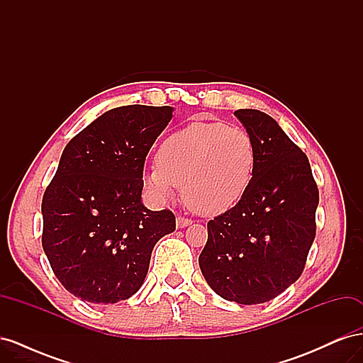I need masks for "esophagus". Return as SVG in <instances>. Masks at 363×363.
<instances>
[{"instance_id": "obj_1", "label": "esophagus", "mask_w": 363, "mask_h": 363, "mask_svg": "<svg viewBox=\"0 0 363 363\" xmlns=\"http://www.w3.org/2000/svg\"><path fill=\"white\" fill-rule=\"evenodd\" d=\"M192 224V221L189 218H184V216H177V227L179 228H184V227H188V225H191Z\"/></svg>"}]
</instances>
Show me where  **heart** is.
<instances>
[{"label":"heart","instance_id":"b5f03b06","mask_svg":"<svg viewBox=\"0 0 363 363\" xmlns=\"http://www.w3.org/2000/svg\"><path fill=\"white\" fill-rule=\"evenodd\" d=\"M257 147L240 127L192 123L162 142L147 184L160 199H171L182 186L192 212L216 216L230 211L247 194L255 177Z\"/></svg>","mask_w":363,"mask_h":363}]
</instances>
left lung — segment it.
<instances>
[{"label":"left lung","mask_w":363,"mask_h":363,"mask_svg":"<svg viewBox=\"0 0 363 363\" xmlns=\"http://www.w3.org/2000/svg\"><path fill=\"white\" fill-rule=\"evenodd\" d=\"M257 147L255 177L240 201L207 223L199 257L224 300L267 303L298 280L316 233L320 192L307 156L269 115L235 112Z\"/></svg>","instance_id":"obj_1"}]
</instances>
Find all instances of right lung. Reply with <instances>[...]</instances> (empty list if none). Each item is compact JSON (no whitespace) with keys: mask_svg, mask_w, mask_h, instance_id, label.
Wrapping results in <instances>:
<instances>
[{"mask_svg":"<svg viewBox=\"0 0 363 363\" xmlns=\"http://www.w3.org/2000/svg\"><path fill=\"white\" fill-rule=\"evenodd\" d=\"M169 106H123L96 118L65 147L42 199V247L54 276L83 301L113 304L136 294L151 251L175 230L168 208L140 201L150 148Z\"/></svg>","mask_w":363,"mask_h":363,"instance_id":"right-lung-1","label":"right lung"}]
</instances>
